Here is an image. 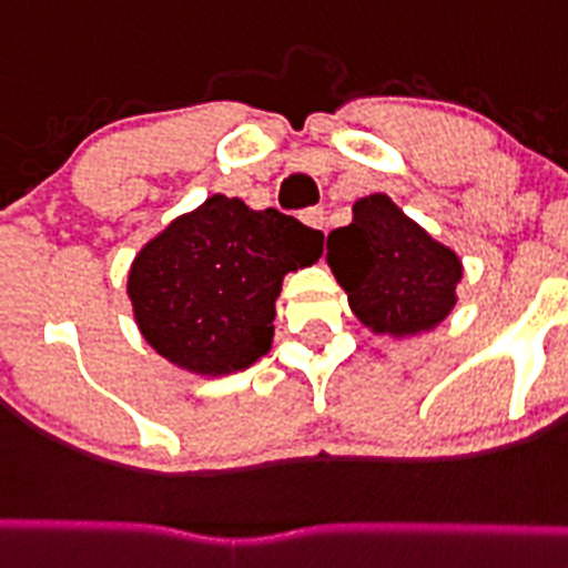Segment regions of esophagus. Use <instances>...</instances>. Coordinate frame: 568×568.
I'll return each mask as SVG.
<instances>
[{"instance_id":"1","label":"esophagus","mask_w":568,"mask_h":568,"mask_svg":"<svg viewBox=\"0 0 568 568\" xmlns=\"http://www.w3.org/2000/svg\"><path fill=\"white\" fill-rule=\"evenodd\" d=\"M300 219H302V224H305V226H311V230H316V232H325L327 215H325V210H322V206H311V210H305V212H302Z\"/></svg>"}]
</instances>
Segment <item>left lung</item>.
Wrapping results in <instances>:
<instances>
[{
    "instance_id": "8db88e82",
    "label": "left lung",
    "mask_w": 568,
    "mask_h": 568,
    "mask_svg": "<svg viewBox=\"0 0 568 568\" xmlns=\"http://www.w3.org/2000/svg\"><path fill=\"white\" fill-rule=\"evenodd\" d=\"M325 263L349 311L375 336L409 338L443 325L457 308L463 260L428 235L386 193L353 204V221L327 235Z\"/></svg>"
}]
</instances>
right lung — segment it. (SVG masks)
Instances as JSON below:
<instances>
[{
  "instance_id": "obj_1",
  "label": "right lung",
  "mask_w": 568,
  "mask_h": 568,
  "mask_svg": "<svg viewBox=\"0 0 568 568\" xmlns=\"http://www.w3.org/2000/svg\"><path fill=\"white\" fill-rule=\"evenodd\" d=\"M320 252L322 232L215 193L136 252L125 294L159 356L221 378L272 349L285 274L316 263Z\"/></svg>"
}]
</instances>
